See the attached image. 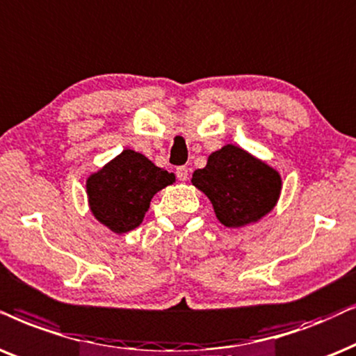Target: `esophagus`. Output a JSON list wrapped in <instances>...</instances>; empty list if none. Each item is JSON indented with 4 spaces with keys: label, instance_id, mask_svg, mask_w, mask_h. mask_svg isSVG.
Returning a JSON list of instances; mask_svg holds the SVG:
<instances>
[{
    "label": "esophagus",
    "instance_id": "1",
    "mask_svg": "<svg viewBox=\"0 0 356 356\" xmlns=\"http://www.w3.org/2000/svg\"><path fill=\"white\" fill-rule=\"evenodd\" d=\"M188 175H189L188 167H178L177 168V177H178L179 181H186Z\"/></svg>",
    "mask_w": 356,
    "mask_h": 356
}]
</instances>
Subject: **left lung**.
<instances>
[{"label": "left lung", "mask_w": 356, "mask_h": 356, "mask_svg": "<svg viewBox=\"0 0 356 356\" xmlns=\"http://www.w3.org/2000/svg\"><path fill=\"white\" fill-rule=\"evenodd\" d=\"M191 183L209 197L216 218L229 229L265 218L283 188L278 170L232 144L212 152L206 167L193 173Z\"/></svg>", "instance_id": "8db88e82"}]
</instances>
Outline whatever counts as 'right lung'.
I'll list each match as a JSON object with an SVG mask.
<instances>
[{"mask_svg":"<svg viewBox=\"0 0 356 356\" xmlns=\"http://www.w3.org/2000/svg\"><path fill=\"white\" fill-rule=\"evenodd\" d=\"M173 183V173L126 149L86 178L88 206L104 227L126 234L142 224L152 197Z\"/></svg>","mask_w":356,"mask_h":356,"instance_id":"obj_1","label":"right lung"}]
</instances>
